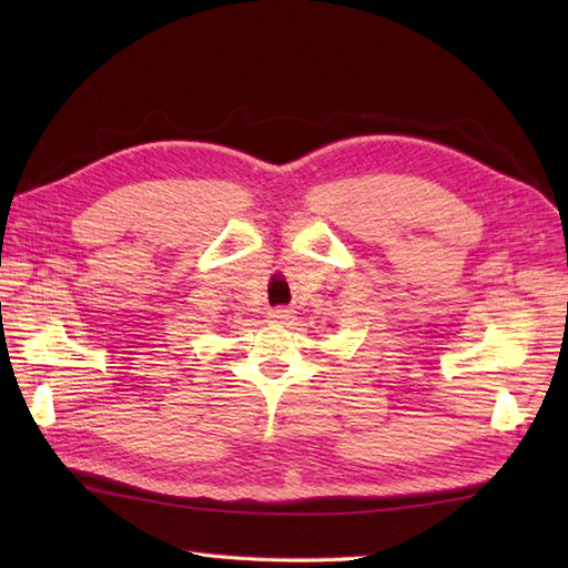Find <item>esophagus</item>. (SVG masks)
Returning a JSON list of instances; mask_svg holds the SVG:
<instances>
[{
    "label": "esophagus",
    "mask_w": 568,
    "mask_h": 568,
    "mask_svg": "<svg viewBox=\"0 0 568 568\" xmlns=\"http://www.w3.org/2000/svg\"><path fill=\"white\" fill-rule=\"evenodd\" d=\"M268 317H271L273 322H285V320L293 317V310H287V307H273V310L268 312Z\"/></svg>",
    "instance_id": "esophagus-1"
}]
</instances>
